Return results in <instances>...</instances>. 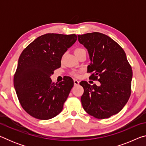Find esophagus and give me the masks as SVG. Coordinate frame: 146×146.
Here are the masks:
<instances>
[{
    "mask_svg": "<svg viewBox=\"0 0 146 146\" xmlns=\"http://www.w3.org/2000/svg\"><path fill=\"white\" fill-rule=\"evenodd\" d=\"M74 84H75V86L78 85L79 84V81L78 80H76V79H74Z\"/></svg>",
    "mask_w": 146,
    "mask_h": 146,
    "instance_id": "1",
    "label": "esophagus"
}]
</instances>
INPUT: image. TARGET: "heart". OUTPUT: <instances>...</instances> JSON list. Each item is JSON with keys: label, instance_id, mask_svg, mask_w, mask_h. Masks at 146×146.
<instances>
[{"label": "heart", "instance_id": "1", "mask_svg": "<svg viewBox=\"0 0 146 146\" xmlns=\"http://www.w3.org/2000/svg\"><path fill=\"white\" fill-rule=\"evenodd\" d=\"M85 51V49H84L82 48H77L76 49V50L75 52H78V51ZM73 75H74L75 76H78V73L76 72V71H73V72L72 73Z\"/></svg>", "mask_w": 146, "mask_h": 146}]
</instances>
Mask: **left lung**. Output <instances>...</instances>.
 <instances>
[{
	"label": "left lung",
	"mask_w": 146,
	"mask_h": 146,
	"mask_svg": "<svg viewBox=\"0 0 146 146\" xmlns=\"http://www.w3.org/2000/svg\"><path fill=\"white\" fill-rule=\"evenodd\" d=\"M78 39L90 55L88 72L91 73V79L100 82L97 86L80 82L84 88L82 107L93 117L110 118L120 112L130 97L131 66L123 49L108 35L93 32L78 35Z\"/></svg>",
	"instance_id": "obj_1"
}]
</instances>
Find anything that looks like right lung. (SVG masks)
I'll use <instances>...</instances> for the list:
<instances>
[{"mask_svg": "<svg viewBox=\"0 0 146 146\" xmlns=\"http://www.w3.org/2000/svg\"><path fill=\"white\" fill-rule=\"evenodd\" d=\"M76 40L75 34L47 33L34 40L21 54L13 84L21 106L31 117L48 120L62 110L73 80L67 76L55 84L50 76L60 67L62 56Z\"/></svg>", "mask_w": 146, "mask_h": 146, "instance_id": "right-lung-1", "label": "right lung"}]
</instances>
